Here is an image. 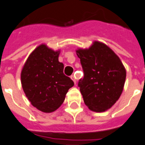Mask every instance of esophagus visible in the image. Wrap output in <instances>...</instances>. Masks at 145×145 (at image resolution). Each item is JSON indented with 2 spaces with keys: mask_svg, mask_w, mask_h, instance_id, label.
<instances>
[{
  "mask_svg": "<svg viewBox=\"0 0 145 145\" xmlns=\"http://www.w3.org/2000/svg\"><path fill=\"white\" fill-rule=\"evenodd\" d=\"M70 78H71L72 80H73L74 83L76 84V77H75V76H74V75H72L71 76H70Z\"/></svg>",
  "mask_w": 145,
  "mask_h": 145,
  "instance_id": "obj_1",
  "label": "esophagus"
}]
</instances>
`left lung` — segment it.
<instances>
[{"mask_svg": "<svg viewBox=\"0 0 145 145\" xmlns=\"http://www.w3.org/2000/svg\"><path fill=\"white\" fill-rule=\"evenodd\" d=\"M76 54L84 73L78 86L85 104L93 112H105L120 97L125 82V69L108 46L97 41L89 49L76 50Z\"/></svg>", "mask_w": 145, "mask_h": 145, "instance_id": "left-lung-1", "label": "left lung"}]
</instances>
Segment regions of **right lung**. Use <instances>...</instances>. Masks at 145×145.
<instances>
[{
  "mask_svg": "<svg viewBox=\"0 0 145 145\" xmlns=\"http://www.w3.org/2000/svg\"><path fill=\"white\" fill-rule=\"evenodd\" d=\"M59 51L44 44L33 51L21 71V84L31 104L43 112L56 111L65 100L73 81L63 73L64 65L59 62Z\"/></svg>",
  "mask_w": 145,
  "mask_h": 145,
  "instance_id": "add662e5",
  "label": "right lung"
}]
</instances>
